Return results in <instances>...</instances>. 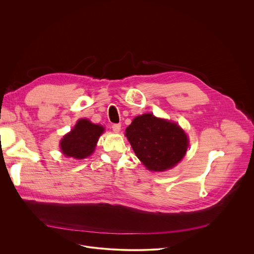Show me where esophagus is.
Segmentation results:
<instances>
[{
    "label": "esophagus",
    "instance_id": "34e87169",
    "mask_svg": "<svg viewBox=\"0 0 254 254\" xmlns=\"http://www.w3.org/2000/svg\"><path fill=\"white\" fill-rule=\"evenodd\" d=\"M112 128L115 132H119L121 130V125L120 124H115V125H113Z\"/></svg>",
    "mask_w": 254,
    "mask_h": 254
}]
</instances>
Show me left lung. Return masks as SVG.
Listing matches in <instances>:
<instances>
[{
  "mask_svg": "<svg viewBox=\"0 0 254 254\" xmlns=\"http://www.w3.org/2000/svg\"><path fill=\"white\" fill-rule=\"evenodd\" d=\"M126 135L140 162L150 171L176 166L186 154L188 137L177 124L144 114L133 119Z\"/></svg>",
  "mask_w": 254,
  "mask_h": 254,
  "instance_id": "1",
  "label": "left lung"
}]
</instances>
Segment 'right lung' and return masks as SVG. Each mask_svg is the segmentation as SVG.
I'll return each instance as SVG.
<instances>
[{"mask_svg":"<svg viewBox=\"0 0 254 254\" xmlns=\"http://www.w3.org/2000/svg\"><path fill=\"white\" fill-rule=\"evenodd\" d=\"M103 130V127L94 125L86 119L79 120L74 128L62 138L60 142L62 153L66 157L75 159H84L90 156Z\"/></svg>","mask_w":254,"mask_h":254,"instance_id":"add662e5","label":"right lung"}]
</instances>
